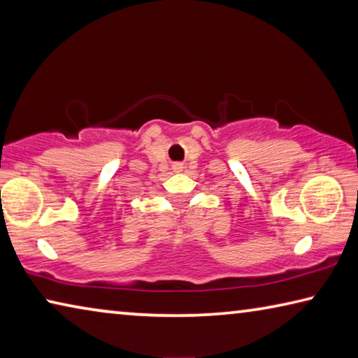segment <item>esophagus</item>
<instances>
[{
    "label": "esophagus",
    "mask_w": 358,
    "mask_h": 358,
    "mask_svg": "<svg viewBox=\"0 0 358 358\" xmlns=\"http://www.w3.org/2000/svg\"><path fill=\"white\" fill-rule=\"evenodd\" d=\"M181 169H183V167H181V164H175V166H173V171H175V172H180Z\"/></svg>",
    "instance_id": "1"
}]
</instances>
